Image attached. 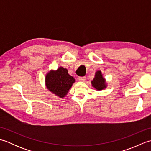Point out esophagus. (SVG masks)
Returning a JSON list of instances; mask_svg holds the SVG:
<instances>
[{"mask_svg":"<svg viewBox=\"0 0 151 151\" xmlns=\"http://www.w3.org/2000/svg\"><path fill=\"white\" fill-rule=\"evenodd\" d=\"M78 80L80 81H82V82L86 80V76H79Z\"/></svg>","mask_w":151,"mask_h":151,"instance_id":"obj_1","label":"esophagus"}]
</instances>
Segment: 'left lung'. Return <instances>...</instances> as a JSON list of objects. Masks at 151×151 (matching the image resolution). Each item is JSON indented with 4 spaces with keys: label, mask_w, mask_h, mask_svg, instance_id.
<instances>
[{
    "label": "left lung",
    "mask_w": 151,
    "mask_h": 151,
    "mask_svg": "<svg viewBox=\"0 0 151 151\" xmlns=\"http://www.w3.org/2000/svg\"><path fill=\"white\" fill-rule=\"evenodd\" d=\"M91 84L97 90H102V89L106 87L105 84V80L102 77V75L100 70H98L95 73V78L92 81Z\"/></svg>",
    "instance_id": "1"
}]
</instances>
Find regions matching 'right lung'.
I'll return each mask as SVG.
<instances>
[{
    "label": "right lung",
    "instance_id": "obj_1",
    "mask_svg": "<svg viewBox=\"0 0 151 151\" xmlns=\"http://www.w3.org/2000/svg\"><path fill=\"white\" fill-rule=\"evenodd\" d=\"M75 78L69 75L66 69L60 67L56 71H50L46 75L47 88L58 97H65L75 82Z\"/></svg>",
    "mask_w": 151,
    "mask_h": 151
}]
</instances>
